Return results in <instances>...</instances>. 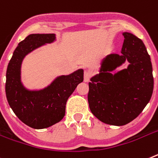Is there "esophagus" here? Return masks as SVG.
Instances as JSON below:
<instances>
[{"mask_svg": "<svg viewBox=\"0 0 158 158\" xmlns=\"http://www.w3.org/2000/svg\"><path fill=\"white\" fill-rule=\"evenodd\" d=\"M91 77V73L88 71H84V81L88 82L89 81L90 78Z\"/></svg>", "mask_w": 158, "mask_h": 158, "instance_id": "obj_1", "label": "esophagus"}]
</instances>
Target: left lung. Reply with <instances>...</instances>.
<instances>
[{
	"mask_svg": "<svg viewBox=\"0 0 158 158\" xmlns=\"http://www.w3.org/2000/svg\"><path fill=\"white\" fill-rule=\"evenodd\" d=\"M120 54H108L91 79L87 95L91 112L105 124L122 126L140 115L153 91L150 56L140 38L124 32ZM127 60L128 67L110 72Z\"/></svg>",
	"mask_w": 158,
	"mask_h": 158,
	"instance_id": "1",
	"label": "left lung"
}]
</instances>
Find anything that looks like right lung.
I'll return each instance as SVG.
<instances>
[{"label":"right lung","mask_w":158,"mask_h":158,"mask_svg":"<svg viewBox=\"0 0 158 158\" xmlns=\"http://www.w3.org/2000/svg\"><path fill=\"white\" fill-rule=\"evenodd\" d=\"M55 38L54 34H30L17 46L6 71L5 93L10 108L24 124L36 129L48 128L64 117L69 96L83 81V70L79 69L57 77L44 89L30 91L23 86L21 67L24 58Z\"/></svg>","instance_id":"right-lung-1"}]
</instances>
